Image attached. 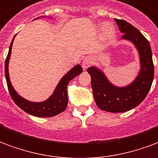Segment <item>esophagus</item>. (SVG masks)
<instances>
[{"instance_id": "34e87169", "label": "esophagus", "mask_w": 158, "mask_h": 158, "mask_svg": "<svg viewBox=\"0 0 158 158\" xmlns=\"http://www.w3.org/2000/svg\"><path fill=\"white\" fill-rule=\"evenodd\" d=\"M92 64V58L90 57H86L83 59L82 62V67L84 69H86L87 68H89Z\"/></svg>"}]
</instances>
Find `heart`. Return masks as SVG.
I'll list each match as a JSON object with an SVG mask.
<instances>
[{"mask_svg": "<svg viewBox=\"0 0 158 158\" xmlns=\"http://www.w3.org/2000/svg\"><path fill=\"white\" fill-rule=\"evenodd\" d=\"M103 28V37L106 40H110V38L115 34V29L112 27L110 24H105V25H101Z\"/></svg>", "mask_w": 158, "mask_h": 158, "instance_id": "1", "label": "heart"}]
</instances>
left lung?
<instances>
[{
    "label": "left lung",
    "mask_w": 158,
    "mask_h": 158,
    "mask_svg": "<svg viewBox=\"0 0 158 158\" xmlns=\"http://www.w3.org/2000/svg\"><path fill=\"white\" fill-rule=\"evenodd\" d=\"M115 20L120 31L124 33L121 39L131 42L138 51L141 65L138 75L129 85L117 87L96 67H89L87 71L91 76V87L97 106L105 111L121 113L136 107L146 98L153 81L154 65L148 39L129 23Z\"/></svg>",
    "instance_id": "obj_1"
}]
</instances>
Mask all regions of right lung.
<instances>
[{"instance_id":"add662e5","label":"right lung","mask_w":158,"mask_h":158,"mask_svg":"<svg viewBox=\"0 0 158 158\" xmlns=\"http://www.w3.org/2000/svg\"><path fill=\"white\" fill-rule=\"evenodd\" d=\"M13 39L10 43L9 52L5 62V75L6 79L8 90L10 95L13 101L16 103L17 106L23 110L24 111L28 113L30 115L37 116V117H51L54 116L61 112L64 111L68 105V93L67 86L70 80L82 73V67L78 64L70 69L65 75L61 79L59 83L57 85L53 94L43 102H31L29 100H26L24 98L17 94V91L15 90L13 86L11 85L10 78H9V72H8V64L10 59V53H11V47L13 43Z\"/></svg>"}]
</instances>
